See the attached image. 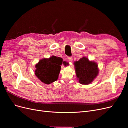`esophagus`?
<instances>
[{"label": "esophagus", "instance_id": "34e87169", "mask_svg": "<svg viewBox=\"0 0 128 128\" xmlns=\"http://www.w3.org/2000/svg\"><path fill=\"white\" fill-rule=\"evenodd\" d=\"M68 60H69V61H72V56H68Z\"/></svg>", "mask_w": 128, "mask_h": 128}]
</instances>
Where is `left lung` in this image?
<instances>
[{
    "mask_svg": "<svg viewBox=\"0 0 128 128\" xmlns=\"http://www.w3.org/2000/svg\"><path fill=\"white\" fill-rule=\"evenodd\" d=\"M75 67L76 76L80 84L91 83L98 74L97 64L94 62L89 61L86 57L75 62Z\"/></svg>",
    "mask_w": 128,
    "mask_h": 128,
    "instance_id": "obj_1",
    "label": "left lung"
}]
</instances>
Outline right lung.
Returning <instances> with one entry per match:
<instances>
[{"label": "right lung", "instance_id": "obj_1", "mask_svg": "<svg viewBox=\"0 0 128 128\" xmlns=\"http://www.w3.org/2000/svg\"><path fill=\"white\" fill-rule=\"evenodd\" d=\"M62 63V61L55 56L42 59L36 65L35 75L42 82L49 84L57 80Z\"/></svg>", "mask_w": 128, "mask_h": 128}]
</instances>
